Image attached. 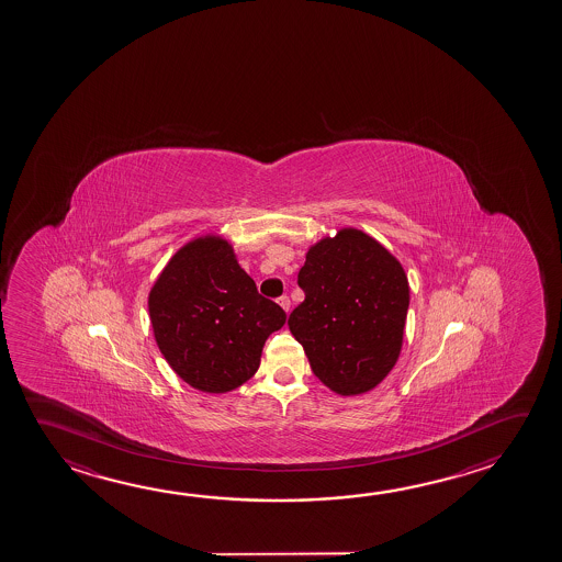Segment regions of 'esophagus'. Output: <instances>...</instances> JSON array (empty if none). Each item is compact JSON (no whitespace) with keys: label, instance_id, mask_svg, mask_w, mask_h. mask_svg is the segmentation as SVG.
Segmentation results:
<instances>
[{"label":"esophagus","instance_id":"esophagus-1","mask_svg":"<svg viewBox=\"0 0 562 562\" xmlns=\"http://www.w3.org/2000/svg\"><path fill=\"white\" fill-rule=\"evenodd\" d=\"M278 304L282 305V310H284L285 314L290 312V305H292V302H290V297L288 295H280L278 297Z\"/></svg>","mask_w":562,"mask_h":562}]
</instances>
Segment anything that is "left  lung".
I'll use <instances>...</instances> for the list:
<instances>
[{
  "label": "left lung",
  "instance_id": "8db88e82",
  "mask_svg": "<svg viewBox=\"0 0 562 562\" xmlns=\"http://www.w3.org/2000/svg\"><path fill=\"white\" fill-rule=\"evenodd\" d=\"M297 285L305 300L288 325L315 376L334 393H367L393 369L408 312V280L396 258L357 228L307 250Z\"/></svg>",
  "mask_w": 562,
  "mask_h": 562
}]
</instances>
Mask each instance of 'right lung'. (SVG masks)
<instances>
[{"label":"right lung","instance_id":"right-lung-1","mask_svg":"<svg viewBox=\"0 0 562 562\" xmlns=\"http://www.w3.org/2000/svg\"><path fill=\"white\" fill-rule=\"evenodd\" d=\"M149 319L171 369L203 393H228L257 373L268 335L285 312L258 294L218 237L179 248L149 292Z\"/></svg>","mask_w":562,"mask_h":562}]
</instances>
